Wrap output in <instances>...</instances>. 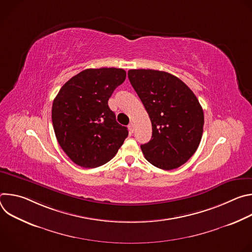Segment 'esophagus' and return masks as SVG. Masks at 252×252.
Instances as JSON below:
<instances>
[{
    "instance_id": "34e87169",
    "label": "esophagus",
    "mask_w": 252,
    "mask_h": 252,
    "mask_svg": "<svg viewBox=\"0 0 252 252\" xmlns=\"http://www.w3.org/2000/svg\"><path fill=\"white\" fill-rule=\"evenodd\" d=\"M128 129H129V132H130V133L133 132V130H134V124H133V123H130V124L128 125Z\"/></svg>"
}]
</instances>
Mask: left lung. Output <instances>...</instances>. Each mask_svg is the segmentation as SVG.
<instances>
[{"label":"left lung","instance_id":"8db88e82","mask_svg":"<svg viewBox=\"0 0 252 252\" xmlns=\"http://www.w3.org/2000/svg\"><path fill=\"white\" fill-rule=\"evenodd\" d=\"M128 80L150 116L153 135L140 149L153 165L170 170L196 152L203 132L202 107L175 76L156 69H129Z\"/></svg>","mask_w":252,"mask_h":252}]
</instances>
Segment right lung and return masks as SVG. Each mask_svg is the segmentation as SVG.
Instances as JSON below:
<instances>
[{
  "instance_id": "add662e5",
  "label": "right lung",
  "mask_w": 252,
  "mask_h": 252,
  "mask_svg": "<svg viewBox=\"0 0 252 252\" xmlns=\"http://www.w3.org/2000/svg\"><path fill=\"white\" fill-rule=\"evenodd\" d=\"M126 77L123 68H87L68 80L55 97L54 130L59 145L76 164L94 168L106 163L128 135L107 104Z\"/></svg>"
}]
</instances>
